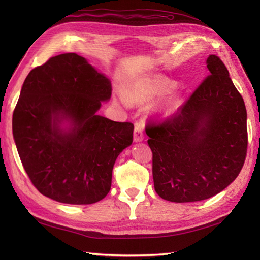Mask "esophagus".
<instances>
[{
    "label": "esophagus",
    "mask_w": 260,
    "mask_h": 260,
    "mask_svg": "<svg viewBox=\"0 0 260 260\" xmlns=\"http://www.w3.org/2000/svg\"><path fill=\"white\" fill-rule=\"evenodd\" d=\"M143 139H144V133L142 128H141L140 125H136L135 132H133V140H135V142H141V141H143Z\"/></svg>",
    "instance_id": "34e87169"
}]
</instances>
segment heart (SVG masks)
<instances>
[{
  "mask_svg": "<svg viewBox=\"0 0 260 260\" xmlns=\"http://www.w3.org/2000/svg\"><path fill=\"white\" fill-rule=\"evenodd\" d=\"M175 86L176 83L174 81L160 74L145 75L128 84L124 91V96L121 100L125 104L142 105L149 103L157 98L166 95L175 89ZM181 105H182V99L179 95H174L157 105L155 113L162 118H167L175 115Z\"/></svg>",
  "mask_w": 260,
  "mask_h": 260,
  "instance_id": "obj_1",
  "label": "heart"
}]
</instances>
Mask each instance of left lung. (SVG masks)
<instances>
[{
  "label": "left lung",
  "mask_w": 260,
  "mask_h": 260,
  "mask_svg": "<svg viewBox=\"0 0 260 260\" xmlns=\"http://www.w3.org/2000/svg\"><path fill=\"white\" fill-rule=\"evenodd\" d=\"M208 76L175 116L146 125L161 199L207 200L237 179L247 151L246 108L226 67L209 55Z\"/></svg>",
  "instance_id": "1"
}]
</instances>
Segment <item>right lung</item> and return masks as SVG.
<instances>
[{
	"label": "right lung",
	"instance_id": "add662e5",
	"mask_svg": "<svg viewBox=\"0 0 260 260\" xmlns=\"http://www.w3.org/2000/svg\"><path fill=\"white\" fill-rule=\"evenodd\" d=\"M111 95L108 78L76 53L51 57L27 76L13 136L29 179L46 198L88 205L108 194L135 128L96 114Z\"/></svg>",
	"mask_w": 260,
	"mask_h": 260
}]
</instances>
